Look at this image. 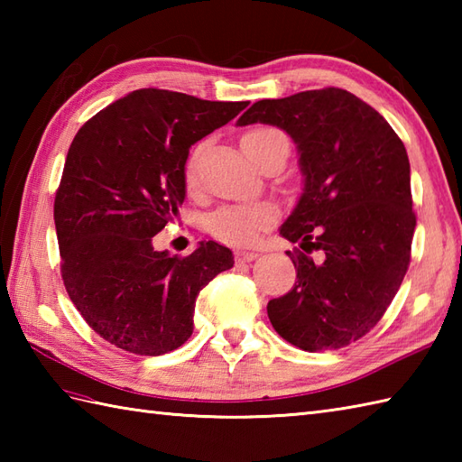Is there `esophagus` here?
<instances>
[{
    "instance_id": "esophagus-1",
    "label": "esophagus",
    "mask_w": 462,
    "mask_h": 462,
    "mask_svg": "<svg viewBox=\"0 0 462 462\" xmlns=\"http://www.w3.org/2000/svg\"><path fill=\"white\" fill-rule=\"evenodd\" d=\"M234 258H236V262H252L258 258V252L254 250H236V254H234Z\"/></svg>"
}]
</instances>
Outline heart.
<instances>
[{
  "mask_svg": "<svg viewBox=\"0 0 462 462\" xmlns=\"http://www.w3.org/2000/svg\"><path fill=\"white\" fill-rule=\"evenodd\" d=\"M276 136L283 134L276 129H270V126H256V129H250L242 134V151L254 159ZM199 154L200 151H194L189 164H186V182L190 186L196 184V174H199ZM273 214H276V210L270 204L228 206V208L216 212L210 222V230L216 238L234 244V246H250V244L258 242L262 228L273 218Z\"/></svg>",
  "mask_w": 462,
  "mask_h": 462,
  "instance_id": "1",
  "label": "heart"
}]
</instances>
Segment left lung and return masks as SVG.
Wrapping results in <instances>:
<instances>
[{"mask_svg": "<svg viewBox=\"0 0 462 462\" xmlns=\"http://www.w3.org/2000/svg\"><path fill=\"white\" fill-rule=\"evenodd\" d=\"M254 123L291 136L303 174L280 228L301 248L286 252L298 280L268 301V318L303 351L346 347L377 326L409 268L417 218L405 144L373 106L337 87L254 103L238 125Z\"/></svg>", "mask_w": 462, "mask_h": 462, "instance_id": "1", "label": "left lung"}]
</instances>
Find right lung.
I'll return each instance as SVG.
<instances>
[{"instance_id": "obj_1", "label": "right lung", "mask_w": 462, "mask_h": 462, "mask_svg": "<svg viewBox=\"0 0 462 462\" xmlns=\"http://www.w3.org/2000/svg\"><path fill=\"white\" fill-rule=\"evenodd\" d=\"M246 106L139 89L75 134L53 206L61 278L105 341L162 356L192 336L196 296L234 256L212 240L171 256L152 248V236L184 202L190 146Z\"/></svg>"}]
</instances>
